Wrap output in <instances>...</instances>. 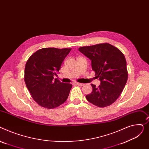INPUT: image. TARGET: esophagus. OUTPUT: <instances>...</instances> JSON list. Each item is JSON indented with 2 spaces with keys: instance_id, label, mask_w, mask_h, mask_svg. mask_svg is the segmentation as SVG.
Instances as JSON below:
<instances>
[{
  "instance_id": "obj_1",
  "label": "esophagus",
  "mask_w": 149,
  "mask_h": 149,
  "mask_svg": "<svg viewBox=\"0 0 149 149\" xmlns=\"http://www.w3.org/2000/svg\"><path fill=\"white\" fill-rule=\"evenodd\" d=\"M75 84L77 85H79V86H83L84 85V84L79 83V82H75Z\"/></svg>"
}]
</instances>
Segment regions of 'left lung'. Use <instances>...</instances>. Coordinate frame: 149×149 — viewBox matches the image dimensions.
Segmentation results:
<instances>
[{"label": "left lung", "mask_w": 149, "mask_h": 149, "mask_svg": "<svg viewBox=\"0 0 149 149\" xmlns=\"http://www.w3.org/2000/svg\"><path fill=\"white\" fill-rule=\"evenodd\" d=\"M91 61L93 70L100 85L91 84L92 92L86 99L94 105L103 108L111 105L120 95L127 81L126 61L123 54L109 43L79 48Z\"/></svg>", "instance_id": "obj_1"}]
</instances>
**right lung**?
I'll return each mask as SVG.
<instances>
[{"label":"right lung","instance_id":"1","mask_svg":"<svg viewBox=\"0 0 149 149\" xmlns=\"http://www.w3.org/2000/svg\"><path fill=\"white\" fill-rule=\"evenodd\" d=\"M71 49L42 48L28 59L24 69V82L32 97L40 106L53 109L64 103L72 87L57 76L61 65Z\"/></svg>","mask_w":149,"mask_h":149}]
</instances>
